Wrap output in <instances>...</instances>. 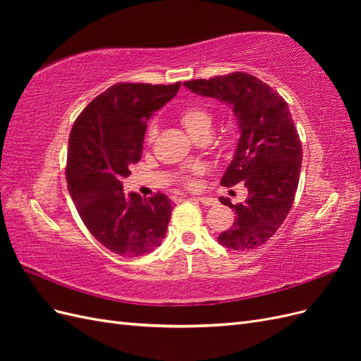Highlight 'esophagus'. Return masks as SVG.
<instances>
[{"mask_svg":"<svg viewBox=\"0 0 361 361\" xmlns=\"http://www.w3.org/2000/svg\"><path fill=\"white\" fill-rule=\"evenodd\" d=\"M197 200H199L202 204H204V206H211V204H215V203H216V200L212 199V197H197Z\"/></svg>","mask_w":361,"mask_h":361,"instance_id":"1","label":"esophagus"}]
</instances>
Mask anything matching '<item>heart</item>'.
Here are the masks:
<instances>
[{
	"instance_id": "1",
	"label": "heart",
	"mask_w": 361,
	"mask_h": 361,
	"mask_svg": "<svg viewBox=\"0 0 361 361\" xmlns=\"http://www.w3.org/2000/svg\"><path fill=\"white\" fill-rule=\"evenodd\" d=\"M179 120L180 123L183 125V128L187 129V133L190 135H192L194 138H200L204 137L211 133V128L214 123V114L211 113V110H207L206 106L200 105V104H188L180 108L179 111ZM157 126L150 125L146 130V141L147 145H152L157 138ZM199 173V170H194V174ZM180 182L187 187L192 188L195 187V180L192 179V173H183Z\"/></svg>"
}]
</instances>
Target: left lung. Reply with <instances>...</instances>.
Instances as JSON below:
<instances>
[{
  "mask_svg": "<svg viewBox=\"0 0 361 361\" xmlns=\"http://www.w3.org/2000/svg\"><path fill=\"white\" fill-rule=\"evenodd\" d=\"M191 92L231 105L238 120L239 140L221 185L244 182V203L220 202L236 211L231 228L218 243L235 251L264 245L285 221L293 204L301 171V141L283 97L247 72H233L209 80L185 81Z\"/></svg>",
  "mask_w": 361,
  "mask_h": 361,
  "instance_id": "1",
  "label": "left lung"
}]
</instances>
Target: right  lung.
<instances>
[{
  "instance_id": "obj_1",
  "label": "right lung",
  "mask_w": 361,
  "mask_h": 361,
  "mask_svg": "<svg viewBox=\"0 0 361 361\" xmlns=\"http://www.w3.org/2000/svg\"><path fill=\"white\" fill-rule=\"evenodd\" d=\"M170 85L118 82L87 105L69 135L66 180L82 223L122 257L150 253L166 238L173 204L166 194L123 192V179L143 154L147 120L176 96Z\"/></svg>"
}]
</instances>
